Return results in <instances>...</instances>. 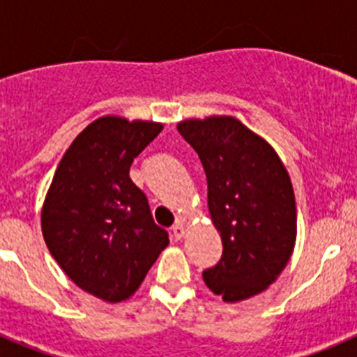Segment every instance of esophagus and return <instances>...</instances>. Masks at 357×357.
Returning <instances> with one entry per match:
<instances>
[{
    "label": "esophagus",
    "mask_w": 357,
    "mask_h": 357,
    "mask_svg": "<svg viewBox=\"0 0 357 357\" xmlns=\"http://www.w3.org/2000/svg\"><path fill=\"white\" fill-rule=\"evenodd\" d=\"M184 234H185L184 222H182V220H178V222H176V225L173 227V238L182 239V238H184Z\"/></svg>",
    "instance_id": "esophagus-1"
}]
</instances>
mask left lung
Returning <instances> with one entry per match:
<instances>
[{"mask_svg": "<svg viewBox=\"0 0 357 357\" xmlns=\"http://www.w3.org/2000/svg\"><path fill=\"white\" fill-rule=\"evenodd\" d=\"M207 176L211 220L223 254L202 273L225 302H239L275 282L291 257L296 207L284 164L270 144L232 116L176 125Z\"/></svg>", "mask_w": 357, "mask_h": 357, "instance_id": "obj_1", "label": "left lung"}]
</instances>
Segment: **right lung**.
<instances>
[{
  "label": "right lung",
  "mask_w": 357,
  "mask_h": 357,
  "mask_svg": "<svg viewBox=\"0 0 357 357\" xmlns=\"http://www.w3.org/2000/svg\"><path fill=\"white\" fill-rule=\"evenodd\" d=\"M160 123L103 116L66 150L40 214L44 241L66 275L105 302L135 293L168 247L130 166Z\"/></svg>",
  "instance_id": "obj_1"
}]
</instances>
